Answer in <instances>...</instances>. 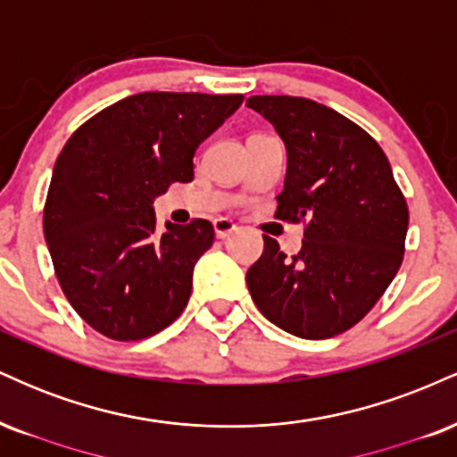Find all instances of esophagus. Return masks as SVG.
Listing matches in <instances>:
<instances>
[{"label": "esophagus", "mask_w": 457, "mask_h": 457, "mask_svg": "<svg viewBox=\"0 0 457 457\" xmlns=\"http://www.w3.org/2000/svg\"><path fill=\"white\" fill-rule=\"evenodd\" d=\"M214 234H217V238H228L229 234L236 232V223L229 221V219H214Z\"/></svg>", "instance_id": "1"}]
</instances>
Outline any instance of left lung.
Segmentation results:
<instances>
[{"instance_id":"left-lung-1","label":"left lung","mask_w":457,"mask_h":457,"mask_svg":"<svg viewBox=\"0 0 457 457\" xmlns=\"http://www.w3.org/2000/svg\"><path fill=\"white\" fill-rule=\"evenodd\" d=\"M287 150L275 217L305 221L295 258L264 236L246 286L272 324L303 339L354 327L385 295L403 258L408 206L371 135L335 109L301 96H251Z\"/></svg>"}]
</instances>
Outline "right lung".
I'll list each match as a JSON object with an SVG mask.
<instances>
[{"mask_svg": "<svg viewBox=\"0 0 457 457\" xmlns=\"http://www.w3.org/2000/svg\"><path fill=\"white\" fill-rule=\"evenodd\" d=\"M240 104L243 94L141 92L81 124L57 156L45 240L68 303L104 337L137 342L185 312L214 228L195 219L159 236L152 204L193 180L197 145Z\"/></svg>", "mask_w": 457, "mask_h": 457, "instance_id": "1", "label": "right lung"}]
</instances>
